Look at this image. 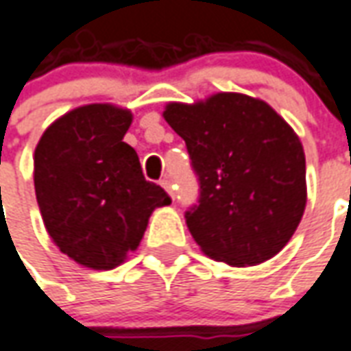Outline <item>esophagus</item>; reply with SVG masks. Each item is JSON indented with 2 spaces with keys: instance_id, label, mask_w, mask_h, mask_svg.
Returning <instances> with one entry per match:
<instances>
[{
  "instance_id": "esophagus-1",
  "label": "esophagus",
  "mask_w": 351,
  "mask_h": 351,
  "mask_svg": "<svg viewBox=\"0 0 351 351\" xmlns=\"http://www.w3.org/2000/svg\"><path fill=\"white\" fill-rule=\"evenodd\" d=\"M160 185H162V187H164V191H166V193H168V195H170L171 198H173V189H171V183H170V180H168V178H164V180L160 181Z\"/></svg>"
}]
</instances>
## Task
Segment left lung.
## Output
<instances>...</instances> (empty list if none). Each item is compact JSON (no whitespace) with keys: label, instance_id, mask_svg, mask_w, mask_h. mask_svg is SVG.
I'll use <instances>...</instances> for the list:
<instances>
[{"label":"left lung","instance_id":"1","mask_svg":"<svg viewBox=\"0 0 351 351\" xmlns=\"http://www.w3.org/2000/svg\"><path fill=\"white\" fill-rule=\"evenodd\" d=\"M162 115L185 140L198 178V204L185 219L200 250L230 267L272 259L306 208L299 136L267 101L236 92L171 101Z\"/></svg>","mask_w":351,"mask_h":351}]
</instances>
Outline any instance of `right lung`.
<instances>
[{
  "label": "right lung",
  "mask_w": 351,
  "mask_h": 351,
  "mask_svg": "<svg viewBox=\"0 0 351 351\" xmlns=\"http://www.w3.org/2000/svg\"><path fill=\"white\" fill-rule=\"evenodd\" d=\"M128 109L90 104L43 132L34 155L39 211L52 242L69 259L111 270L138 250L155 208L171 198L143 178L138 153L123 138Z\"/></svg>",
  "instance_id": "1"
}]
</instances>
